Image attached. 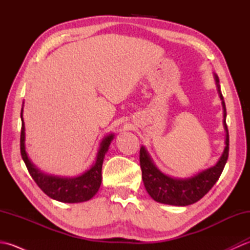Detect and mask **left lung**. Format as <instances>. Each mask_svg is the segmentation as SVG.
Returning <instances> with one entry per match:
<instances>
[{
  "label": "left lung",
  "mask_w": 250,
  "mask_h": 250,
  "mask_svg": "<svg viewBox=\"0 0 250 250\" xmlns=\"http://www.w3.org/2000/svg\"><path fill=\"white\" fill-rule=\"evenodd\" d=\"M217 87L220 99L224 106V117H225V129L227 131L226 137V148L224 153L220 157L219 161L213 167H209L205 171L201 172L195 176L188 179H175L168 177L161 173L153 166L150 157L148 156L145 148L142 147L140 149V166L142 168V179L144 182L147 192L151 198L160 202V203L186 206L193 204L201 200L203 196L213 188L217 180L219 179L220 175L224 171L225 166L229 157V131L226 124V104L222 97L219 86V79L215 76Z\"/></svg>",
  "instance_id": "8db88e82"
}]
</instances>
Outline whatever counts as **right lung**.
Masks as SVG:
<instances>
[{
    "label": "right lung",
    "mask_w": 250,
    "mask_h": 250,
    "mask_svg": "<svg viewBox=\"0 0 250 250\" xmlns=\"http://www.w3.org/2000/svg\"><path fill=\"white\" fill-rule=\"evenodd\" d=\"M21 133H20V152L25 167L32 178L34 179L36 185L46 193L49 198L64 202V203H78L84 202L92 198L98 192V190L102 183V164L104 156L114 135L110 134L106 136L101 143V147L98 152L97 160L92 167L88 169L86 173L75 178H61L55 176H48L41 173L29 160L24 149V124L22 119V110H21Z\"/></svg>",
    "instance_id": "right-lung-1"
}]
</instances>
